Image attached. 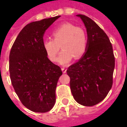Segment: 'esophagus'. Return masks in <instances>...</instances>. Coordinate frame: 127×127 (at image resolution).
<instances>
[{"mask_svg":"<svg viewBox=\"0 0 127 127\" xmlns=\"http://www.w3.org/2000/svg\"><path fill=\"white\" fill-rule=\"evenodd\" d=\"M61 69H62V71H63V73H65L66 72V69L65 68V67L63 66V67L61 68Z\"/></svg>","mask_w":127,"mask_h":127,"instance_id":"obj_1","label":"esophagus"}]
</instances>
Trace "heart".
<instances>
[{"label":"heart","instance_id":"obj_1","mask_svg":"<svg viewBox=\"0 0 127 127\" xmlns=\"http://www.w3.org/2000/svg\"><path fill=\"white\" fill-rule=\"evenodd\" d=\"M52 39H45L43 41V48L48 59L56 62L60 51L62 52L58 57L61 64H66L75 59H79L85 54L88 47V36L81 27L72 24H62L52 32Z\"/></svg>","mask_w":127,"mask_h":127}]
</instances>
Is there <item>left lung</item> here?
Returning a JSON list of instances; mask_svg holds the SVG:
<instances>
[{"mask_svg": "<svg viewBox=\"0 0 127 127\" xmlns=\"http://www.w3.org/2000/svg\"><path fill=\"white\" fill-rule=\"evenodd\" d=\"M77 16L86 28L88 47L66 73L75 100L84 106H93L103 101L112 88L115 57L106 33L90 18L81 14Z\"/></svg>", "mask_w": 127, "mask_h": 127, "instance_id": "left-lung-1", "label": "left lung"}]
</instances>
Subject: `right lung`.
Returning a JSON list of instances; mask_svg holds the SVG:
<instances>
[{"label":"right lung","instance_id":"obj_1","mask_svg":"<svg viewBox=\"0 0 127 127\" xmlns=\"http://www.w3.org/2000/svg\"><path fill=\"white\" fill-rule=\"evenodd\" d=\"M60 17L28 24L10 51L13 87L22 103L32 112H49L55 104L56 88L63 72L47 58L43 48V37L45 31Z\"/></svg>","mask_w":127,"mask_h":127}]
</instances>
